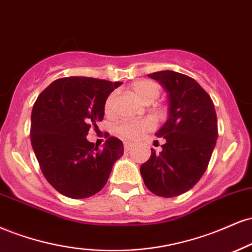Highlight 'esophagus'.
<instances>
[{
  "label": "esophagus",
  "instance_id": "obj_1",
  "mask_svg": "<svg viewBox=\"0 0 252 252\" xmlns=\"http://www.w3.org/2000/svg\"><path fill=\"white\" fill-rule=\"evenodd\" d=\"M124 147H125L126 151H128L132 147V143H129V141H125V143H124Z\"/></svg>",
  "mask_w": 252,
  "mask_h": 252
}]
</instances>
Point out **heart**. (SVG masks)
Returning a JSON list of instances; mask_svg holds the SVG:
<instances>
[{"mask_svg":"<svg viewBox=\"0 0 252 252\" xmlns=\"http://www.w3.org/2000/svg\"><path fill=\"white\" fill-rule=\"evenodd\" d=\"M131 92L141 101H144L145 103H151L158 99L159 94H160V87L157 82L151 81V80H139V81L133 82L131 86ZM115 97H117V94L111 93L106 99L105 111L107 113H111L112 109H113ZM153 127H155V123L151 119L128 120L123 121L117 127V132L125 139H137L143 133L152 129Z\"/></svg>","mask_w":252,"mask_h":252,"instance_id":"obj_1","label":"heart"}]
</instances>
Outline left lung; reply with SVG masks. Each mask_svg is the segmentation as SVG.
<instances>
[{"mask_svg":"<svg viewBox=\"0 0 252 252\" xmlns=\"http://www.w3.org/2000/svg\"><path fill=\"white\" fill-rule=\"evenodd\" d=\"M167 92L168 119L156 133L162 151L140 166L145 185L159 197L185 193L208 168L218 138L217 115L211 97L194 79L173 70L149 74Z\"/></svg>","mask_w":252,"mask_h":252,"instance_id":"obj_1","label":"left lung"}]
</instances>
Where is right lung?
<instances>
[{
	"mask_svg": "<svg viewBox=\"0 0 252 252\" xmlns=\"http://www.w3.org/2000/svg\"><path fill=\"white\" fill-rule=\"evenodd\" d=\"M121 82L85 76L55 80L32 111L31 141L44 178L63 196L81 199L99 192L124 145L109 137L100 150L86 139L103 119L105 102Z\"/></svg>",
	"mask_w": 252,
	"mask_h": 252,
	"instance_id": "obj_1",
	"label": "right lung"
}]
</instances>
